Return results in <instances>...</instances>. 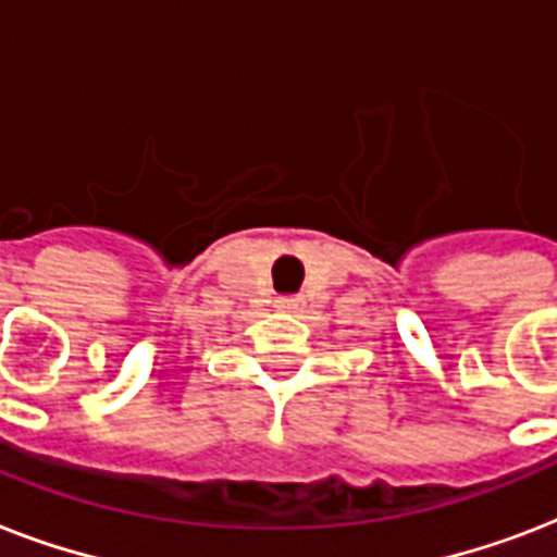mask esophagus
Here are the masks:
<instances>
[{
    "instance_id": "obj_1",
    "label": "esophagus",
    "mask_w": 557,
    "mask_h": 557,
    "mask_svg": "<svg viewBox=\"0 0 557 557\" xmlns=\"http://www.w3.org/2000/svg\"><path fill=\"white\" fill-rule=\"evenodd\" d=\"M277 306L280 309H288V312H297L300 309V297H280Z\"/></svg>"
}]
</instances>
